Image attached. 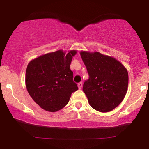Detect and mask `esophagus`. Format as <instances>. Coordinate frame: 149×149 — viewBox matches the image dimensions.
I'll use <instances>...</instances> for the list:
<instances>
[{"mask_svg": "<svg viewBox=\"0 0 149 149\" xmlns=\"http://www.w3.org/2000/svg\"><path fill=\"white\" fill-rule=\"evenodd\" d=\"M77 86H78L79 89H81V87H82V82H79L77 84Z\"/></svg>", "mask_w": 149, "mask_h": 149, "instance_id": "esophagus-1", "label": "esophagus"}]
</instances>
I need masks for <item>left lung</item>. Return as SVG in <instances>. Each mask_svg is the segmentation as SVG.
<instances>
[{
	"label": "left lung",
	"mask_w": 149,
	"mask_h": 149,
	"mask_svg": "<svg viewBox=\"0 0 149 149\" xmlns=\"http://www.w3.org/2000/svg\"><path fill=\"white\" fill-rule=\"evenodd\" d=\"M79 53L89 74L83 86L89 104L99 112L111 111L127 93V69L116 58L99 52L81 51Z\"/></svg>",
	"instance_id": "left-lung-1"
}]
</instances>
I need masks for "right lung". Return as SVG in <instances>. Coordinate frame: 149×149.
<instances>
[{
	"label": "right lung",
	"mask_w": 149,
	"mask_h": 149,
	"mask_svg": "<svg viewBox=\"0 0 149 149\" xmlns=\"http://www.w3.org/2000/svg\"><path fill=\"white\" fill-rule=\"evenodd\" d=\"M76 50L49 53L30 61L26 72L29 95L44 110L56 112L68 103L78 88L73 80L70 64Z\"/></svg>",
	"instance_id": "1"
}]
</instances>
